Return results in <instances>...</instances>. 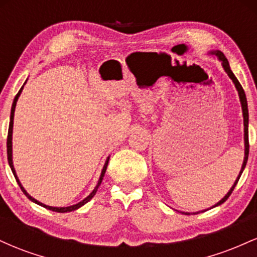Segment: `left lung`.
I'll use <instances>...</instances> for the list:
<instances>
[{"instance_id": "1", "label": "left lung", "mask_w": 257, "mask_h": 257, "mask_svg": "<svg viewBox=\"0 0 257 257\" xmlns=\"http://www.w3.org/2000/svg\"><path fill=\"white\" fill-rule=\"evenodd\" d=\"M210 54H215L217 58H219V60L221 61V64H222V67H223V69H225V71L227 72V75L229 76V78H231L232 81H233V83H234L235 88H237V90H238V94H239V99H240V104H241V110H243V118H244V146H245V152H244V153H245V155H244L243 166H241V169H240L239 175H238L237 180H235L234 184H233V186L231 187V190L228 191V193H227L226 196L223 197V198L221 199L219 203H216V204H215V205L213 206V208H215V206L222 204L223 202H226L227 198H228V197L231 196V193L233 192V190H234L235 185L238 184V180H239L241 173H243V170H244V168H245V166H246L247 156H249V112H247L246 96H245V93H244L243 87H241L240 83H239V81H238L237 77H235V76H234V73L232 72L231 67H229L228 60H227L225 55H223V53L220 52V51H213V52H210ZM182 214L190 215V213H182ZM193 214H198V213H193Z\"/></svg>"}]
</instances>
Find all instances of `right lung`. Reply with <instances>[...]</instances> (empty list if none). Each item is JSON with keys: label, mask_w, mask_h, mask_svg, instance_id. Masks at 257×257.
<instances>
[{"label": "right lung", "mask_w": 257, "mask_h": 257, "mask_svg": "<svg viewBox=\"0 0 257 257\" xmlns=\"http://www.w3.org/2000/svg\"><path fill=\"white\" fill-rule=\"evenodd\" d=\"M24 84H25V83H24ZM23 88H24V85H23V87L20 88V90L18 91V94H17V95H16V98H14L13 105H12V110H11V119H10V128H8V137H7V157H8V163H10V167H11L12 172H13V174H14V178H16L17 182H18V185L20 186V188H22V191H23V192L25 193V196L28 197V198L30 199V200H32V202H34V203H36V204L41 205V206H43V208H46V209H49V210H52V211H57V213H67V211H73V210H76V209L81 208L82 205H84L85 203H88V202H89V200H90L91 198H93L94 196H95L96 191H98L99 186H100V184H101L102 179H104V175H105V172H106V168H107V164H108V159H110V157H107V159H106V162H105V166H104V168H102L101 175H100V178H99L98 185L95 186V188H94V190H93V192H91V193L89 194V196L87 197V198H84L83 200H82V202L77 203V204H75V205H70V206H64V208H57V206H49V205H46V204H43V203L38 202V200H36V199H35V198H32V197L30 196V194H29L28 192H26V191H25V188L23 187L22 184H20L19 179H18V176H17V173H16V170H14V166H13V159H12V134H13V119H14V111H16V106H17L18 98H19V96H20V93H22Z\"/></svg>", "instance_id": "obj_1"}]
</instances>
